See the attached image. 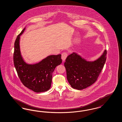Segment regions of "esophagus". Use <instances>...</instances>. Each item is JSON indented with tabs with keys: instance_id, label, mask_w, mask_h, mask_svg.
I'll return each instance as SVG.
<instances>
[{
	"instance_id": "1",
	"label": "esophagus",
	"mask_w": 122,
	"mask_h": 122,
	"mask_svg": "<svg viewBox=\"0 0 122 122\" xmlns=\"http://www.w3.org/2000/svg\"><path fill=\"white\" fill-rule=\"evenodd\" d=\"M67 56H68V54L66 52H63L62 54V57H62V59L63 61H65V60L67 58Z\"/></svg>"
}]
</instances>
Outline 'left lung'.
<instances>
[{"label": "left lung", "mask_w": 122, "mask_h": 122, "mask_svg": "<svg viewBox=\"0 0 122 122\" xmlns=\"http://www.w3.org/2000/svg\"><path fill=\"white\" fill-rule=\"evenodd\" d=\"M107 51L93 62L87 61L73 53L69 55L64 63L67 78L72 88L82 90L95 83L101 73L106 60Z\"/></svg>", "instance_id": "obj_1"}]
</instances>
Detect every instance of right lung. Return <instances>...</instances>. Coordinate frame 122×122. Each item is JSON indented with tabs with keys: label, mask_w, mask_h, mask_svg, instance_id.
<instances>
[{
	"label": "right lung",
	"mask_w": 122,
	"mask_h": 122,
	"mask_svg": "<svg viewBox=\"0 0 122 122\" xmlns=\"http://www.w3.org/2000/svg\"><path fill=\"white\" fill-rule=\"evenodd\" d=\"M25 29L18 35L15 41L13 56L15 68L20 81L25 87L36 93L47 91L51 87L54 70L62 63L61 55H49L34 64L26 63L21 56L20 47V36Z\"/></svg>",
	"instance_id": "add662e5"
}]
</instances>
